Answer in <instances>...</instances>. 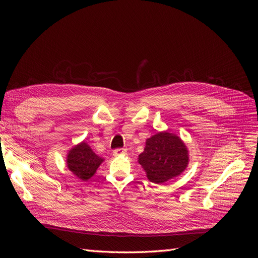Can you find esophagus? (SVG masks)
<instances>
[{
  "label": "esophagus",
  "mask_w": 258,
  "mask_h": 258,
  "mask_svg": "<svg viewBox=\"0 0 258 258\" xmlns=\"http://www.w3.org/2000/svg\"><path fill=\"white\" fill-rule=\"evenodd\" d=\"M126 153V150L124 148H116V150L113 151V156H119Z\"/></svg>",
  "instance_id": "1"
}]
</instances>
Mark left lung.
<instances>
[{
  "mask_svg": "<svg viewBox=\"0 0 258 258\" xmlns=\"http://www.w3.org/2000/svg\"><path fill=\"white\" fill-rule=\"evenodd\" d=\"M188 160L186 145L170 132H158L147 139L144 151L138 158L147 178L156 184L178 176L186 169Z\"/></svg>",
  "mask_w": 258,
  "mask_h": 258,
  "instance_id": "left-lung-1",
  "label": "left lung"
}]
</instances>
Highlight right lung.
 Segmentation results:
<instances>
[{
	"instance_id": "right-lung-1",
	"label": "right lung",
	"mask_w": 258,
	"mask_h": 258,
	"mask_svg": "<svg viewBox=\"0 0 258 258\" xmlns=\"http://www.w3.org/2000/svg\"><path fill=\"white\" fill-rule=\"evenodd\" d=\"M103 160V158L99 157L97 154L92 152L87 143L82 142L69 151L67 166L69 170L82 181H88L96 173L97 169Z\"/></svg>"
}]
</instances>
